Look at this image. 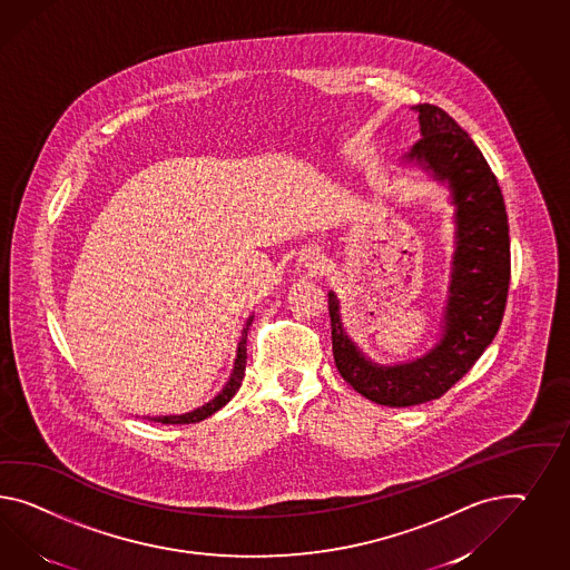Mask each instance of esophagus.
<instances>
[{
	"label": "esophagus",
	"instance_id": "obj_1",
	"mask_svg": "<svg viewBox=\"0 0 570 570\" xmlns=\"http://www.w3.org/2000/svg\"><path fill=\"white\" fill-rule=\"evenodd\" d=\"M303 263H305V267H308V269H320V267H322V255H320V250H307V253L303 255Z\"/></svg>",
	"mask_w": 570,
	"mask_h": 570
}]
</instances>
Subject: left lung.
<instances>
[{"instance_id":"1","label":"left lung","mask_w":570,"mask_h":570,"mask_svg":"<svg viewBox=\"0 0 570 570\" xmlns=\"http://www.w3.org/2000/svg\"><path fill=\"white\" fill-rule=\"evenodd\" d=\"M421 124L409 159L446 180L456 205V250L440 344L396 367H380L356 351L340 322L338 298L327 296L334 363L346 384L384 406H413L444 396L490 346L507 307L510 236L507 205L478 145L438 106H415Z\"/></svg>"}]
</instances>
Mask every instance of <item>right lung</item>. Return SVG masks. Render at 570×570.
Segmentation results:
<instances>
[{
    "label": "right lung",
    "instance_id": "1",
    "mask_svg": "<svg viewBox=\"0 0 570 570\" xmlns=\"http://www.w3.org/2000/svg\"><path fill=\"white\" fill-rule=\"evenodd\" d=\"M253 324V317L246 322L243 327V338L238 342V351H236V361H234V370H232L230 382L226 384V387L217 394L216 399L212 402H207L205 406H200L193 413H186V415H169V416H155L151 421L157 423H164V425H186V423H199L203 419L214 415L216 411H219L222 406H226L232 401V396L236 394V390L243 384V377H245V365H246V332H248V325Z\"/></svg>",
    "mask_w": 570,
    "mask_h": 570
}]
</instances>
